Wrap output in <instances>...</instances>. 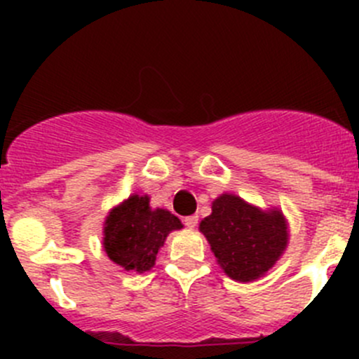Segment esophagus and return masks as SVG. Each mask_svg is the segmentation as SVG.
Returning a JSON list of instances; mask_svg holds the SVG:
<instances>
[{"label": "esophagus", "mask_w": 359, "mask_h": 359, "mask_svg": "<svg viewBox=\"0 0 359 359\" xmlns=\"http://www.w3.org/2000/svg\"><path fill=\"white\" fill-rule=\"evenodd\" d=\"M184 224H186L187 229H194L198 226V215H191L184 219Z\"/></svg>", "instance_id": "1"}]
</instances>
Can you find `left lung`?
<instances>
[{
	"instance_id": "left-lung-1",
	"label": "left lung",
	"mask_w": 359,
	"mask_h": 359,
	"mask_svg": "<svg viewBox=\"0 0 359 359\" xmlns=\"http://www.w3.org/2000/svg\"><path fill=\"white\" fill-rule=\"evenodd\" d=\"M217 264L234 281L262 278L288 247V222L276 206L262 210L236 194L212 201V213L200 222Z\"/></svg>"
}]
</instances>
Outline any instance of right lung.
Here are the masks:
<instances>
[{
    "instance_id": "obj_1",
    "label": "right lung",
    "mask_w": 359,
    "mask_h": 359,
    "mask_svg": "<svg viewBox=\"0 0 359 359\" xmlns=\"http://www.w3.org/2000/svg\"><path fill=\"white\" fill-rule=\"evenodd\" d=\"M149 196L132 194L112 206L104 220V250L125 271L142 274L156 264L159 248L172 231L182 229L179 217L166 208H153Z\"/></svg>"
}]
</instances>
